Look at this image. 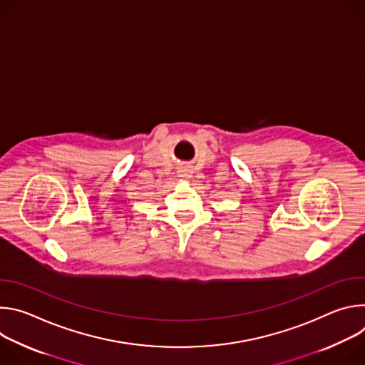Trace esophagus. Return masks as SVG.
<instances>
[{"label":"esophagus","instance_id":"34e87169","mask_svg":"<svg viewBox=\"0 0 365 365\" xmlns=\"http://www.w3.org/2000/svg\"><path fill=\"white\" fill-rule=\"evenodd\" d=\"M178 173H179V176L183 178V179H189V178H192L193 170H192V168H190L189 165H180V166L178 168Z\"/></svg>","mask_w":365,"mask_h":365}]
</instances>
